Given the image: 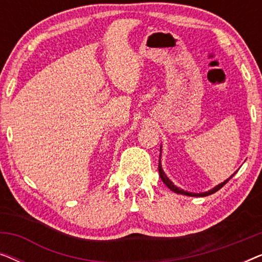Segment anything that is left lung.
Returning <instances> with one entry per match:
<instances>
[{
    "label": "left lung",
    "mask_w": 262,
    "mask_h": 262,
    "mask_svg": "<svg viewBox=\"0 0 262 262\" xmlns=\"http://www.w3.org/2000/svg\"><path fill=\"white\" fill-rule=\"evenodd\" d=\"M159 173H160V178H161V180H162L163 182H164V185L167 186L168 188L169 189H171V191H174L175 193H180V194H185V195H189V196H206V195H210V194H213L214 192H217L218 189H221L222 187H223V186L227 184V182L230 180V179L234 177L235 175V173L231 175L230 178L228 179V180H225L224 182H222V184H220L218 186H216V187L214 188H212V189H210L209 192H205V193H189V192H186V191H184V189H180V188H178L177 186H174V184L173 182H171L169 179L167 178V175L163 173V170H162V167H161V160H160V162H159Z\"/></svg>",
    "instance_id": "8db88e82"
}]
</instances>
